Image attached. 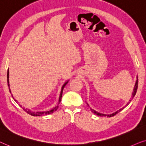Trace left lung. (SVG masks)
<instances>
[{
    "instance_id": "left-lung-1",
    "label": "left lung",
    "mask_w": 146,
    "mask_h": 146,
    "mask_svg": "<svg viewBox=\"0 0 146 146\" xmlns=\"http://www.w3.org/2000/svg\"><path fill=\"white\" fill-rule=\"evenodd\" d=\"M137 86H138V77L137 76V80H136V81H135V86H134V88H133V93H132V98H133L134 96H135V93H136V92H137ZM129 101H131V100H129ZM88 105V104H87ZM128 105V104L126 105L125 106H127ZM124 108H121V109H120V110H119L118 111H115V113H113L112 114H110V115H106V114H103V113H98V112H97V111H96L95 110H92V109H91V110L92 111V112H93L95 114H96L97 115H99V116H102V117H104V116H107V117H112V116H114L115 115H116V114L117 113H119L120 111H121L122 110H123Z\"/></svg>"
}]
</instances>
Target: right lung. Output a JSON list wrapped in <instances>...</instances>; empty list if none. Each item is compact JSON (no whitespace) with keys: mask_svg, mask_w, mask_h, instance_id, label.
Listing matches in <instances>:
<instances>
[{"mask_svg":"<svg viewBox=\"0 0 146 146\" xmlns=\"http://www.w3.org/2000/svg\"><path fill=\"white\" fill-rule=\"evenodd\" d=\"M9 69H8V72H7V82H8V86L9 87ZM68 83V81H67V82H65V83H64V85H63V87H62L61 88V93H60V96H59V103H58V104H60V102H61V98H62V94H63V89L64 87H65V86L66 85V84ZM9 91L10 93L11 92V89H10V87H9ZM12 97L13 98V96H12ZM14 99V98H13ZM15 102H17V100H15ZM58 108V106H56L55 108H54L53 110H50V111H43V112H33V111H31L30 110H27V109H25V110H24L25 111H26L27 113L29 114V115H31L33 116H40V115H48V114H50L52 113L53 111H56L57 110Z\"/></svg>","mask_w":146,"mask_h":146,"instance_id":"add662e5","label":"right lung"}]
</instances>
